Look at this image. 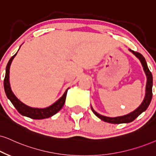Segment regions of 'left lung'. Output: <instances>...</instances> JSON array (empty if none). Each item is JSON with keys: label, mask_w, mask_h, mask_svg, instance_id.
Wrapping results in <instances>:
<instances>
[{"label": "left lung", "mask_w": 156, "mask_h": 156, "mask_svg": "<svg viewBox=\"0 0 156 156\" xmlns=\"http://www.w3.org/2000/svg\"><path fill=\"white\" fill-rule=\"evenodd\" d=\"M129 52H131L133 55H135L137 58L139 59V60L140 61L142 66L143 67L144 72H145V75L147 77V83H146V87H145V95L144 97V99L143 102H142L140 105L135 110H134L133 112H130L129 114H126L124 116H120V117H106V116H103L101 114H98L96 112L95 110L93 109L91 106V110L94 112V114L96 116L101 119L103 121L106 122H109V123L112 124H122V123H129L135 120L140 114H141L143 112H145V110L147 109L148 106L151 104V99H152V96H153V93H152V87H153V76H152L151 72L150 71L148 67H147L146 60L144 57L140 53L135 52V51L131 50L130 49H129Z\"/></svg>", "instance_id": "left-lung-1"}]
</instances>
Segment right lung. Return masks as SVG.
I'll return each mask as SVG.
<instances>
[{
  "mask_svg": "<svg viewBox=\"0 0 156 156\" xmlns=\"http://www.w3.org/2000/svg\"><path fill=\"white\" fill-rule=\"evenodd\" d=\"M19 49H20V47H19ZM17 52L16 53L13 57H11V58L10 59L9 62H8L6 68H5V75L3 84H4V90L8 98H9L11 103L13 104V105L14 106V107L17 109V111L19 112L21 115L25 116V117L31 118V119H45V118H49L52 117L53 115H55V114L58 113V112L62 109V106H63L65 101H66L67 92H68V90L70 88H68V89L65 91L63 95L61 96L58 101H55L54 104H52V105L48 106V107L34 108L26 105L25 104L21 102L20 100L15 96V94H13L12 90H11V85H10L9 81L10 67H11V62H12L13 58H14L16 55Z\"/></svg>",
  "mask_w": 156,
  "mask_h": 156,
  "instance_id": "obj_1",
  "label": "right lung"
}]
</instances>
